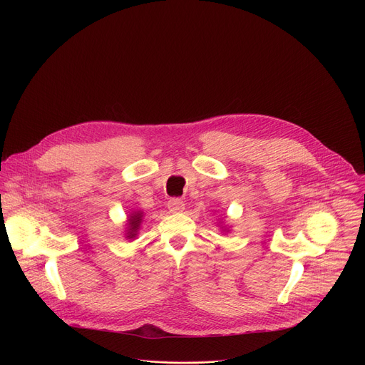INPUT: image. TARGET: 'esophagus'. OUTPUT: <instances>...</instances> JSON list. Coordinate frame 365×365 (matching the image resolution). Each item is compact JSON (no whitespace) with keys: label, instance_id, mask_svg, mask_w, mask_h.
<instances>
[{"label":"esophagus","instance_id":"obj_1","mask_svg":"<svg viewBox=\"0 0 365 365\" xmlns=\"http://www.w3.org/2000/svg\"><path fill=\"white\" fill-rule=\"evenodd\" d=\"M168 210L170 212H173V214L175 212H182L185 210V202L182 199H179V197H173V199H170L168 202Z\"/></svg>","mask_w":365,"mask_h":365}]
</instances>
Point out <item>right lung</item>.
I'll return each mask as SVG.
<instances>
[{
  "instance_id": "right-lung-1",
  "label": "right lung",
  "mask_w": 365,
  "mask_h": 365,
  "mask_svg": "<svg viewBox=\"0 0 365 365\" xmlns=\"http://www.w3.org/2000/svg\"><path fill=\"white\" fill-rule=\"evenodd\" d=\"M143 221V212L141 211H134L130 214L128 217V227H127V232H125V238L131 240L137 235V231L140 228V224Z\"/></svg>"
}]
</instances>
